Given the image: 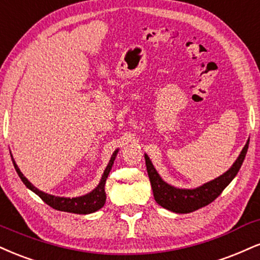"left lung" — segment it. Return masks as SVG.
Here are the masks:
<instances>
[{"mask_svg":"<svg viewBox=\"0 0 260 260\" xmlns=\"http://www.w3.org/2000/svg\"><path fill=\"white\" fill-rule=\"evenodd\" d=\"M248 144L249 139L247 140L246 145L241 150L236 161L225 173L213 180L202 184L201 186L193 187V189H181V187H176L166 183L160 174L157 173L149 156L145 154L144 157H145L146 170H148L155 201L161 207L174 212V213H190V212L209 205L220 195L221 191L236 177L237 172L240 171L242 162L246 157Z\"/></svg>","mask_w":260,"mask_h":260,"instance_id":"obj_1","label":"left lung"}]
</instances>
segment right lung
Listing matches in <instances>:
<instances>
[{
  "mask_svg": "<svg viewBox=\"0 0 260 260\" xmlns=\"http://www.w3.org/2000/svg\"><path fill=\"white\" fill-rule=\"evenodd\" d=\"M118 152V149H116L112 154L110 161H109L108 166H106L104 173H103L102 179H100L99 184L95 186V189H93L92 191L86 193V195L77 196V198H60V196H54L51 193H47L41 191L37 189L36 186H34L29 180L26 179V177L21 173L19 167L15 164L13 156H12V161H13L14 168L17 171L18 176L20 177V179L23 183L26 185L27 189H30L31 191H34L36 195H39L41 199L45 201L47 205L51 206L52 208L58 209V211L62 212H69V213H76V214H89L94 213L105 205L106 201V193H105V183L106 178H108L109 173H110L112 165H114L115 158H116Z\"/></svg>",
  "mask_w": 260,
  "mask_h": 260,
  "instance_id": "1",
  "label": "right lung"
}]
</instances>
